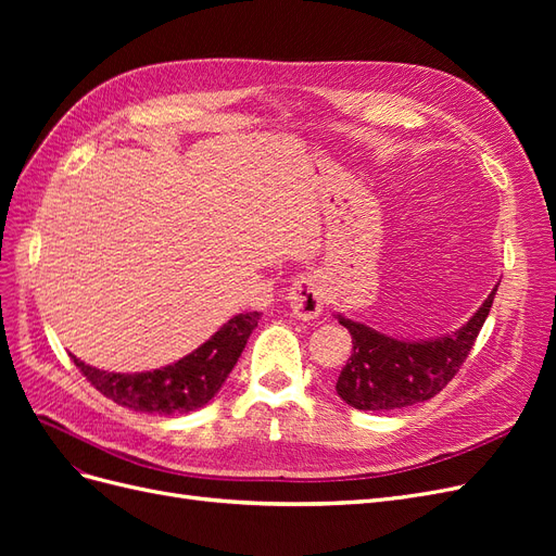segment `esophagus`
Listing matches in <instances>:
<instances>
[{"label":"esophagus","mask_w":556,"mask_h":556,"mask_svg":"<svg viewBox=\"0 0 556 556\" xmlns=\"http://www.w3.org/2000/svg\"><path fill=\"white\" fill-rule=\"evenodd\" d=\"M288 304L292 313L301 319H315L325 308V285L315 271L301 274L294 278L288 292Z\"/></svg>","instance_id":"34e87169"}]
</instances>
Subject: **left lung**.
Here are the masks:
<instances>
[{
	"label": "left lung",
	"mask_w": 556,
	"mask_h": 556,
	"mask_svg": "<svg viewBox=\"0 0 556 556\" xmlns=\"http://www.w3.org/2000/svg\"><path fill=\"white\" fill-rule=\"evenodd\" d=\"M496 290L498 282L464 327L435 339H394L339 313L336 319L352 336V355L336 380V394L357 410H394L429 401L457 376Z\"/></svg>",
	"instance_id": "left-lung-1"
}]
</instances>
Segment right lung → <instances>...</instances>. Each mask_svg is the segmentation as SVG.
<instances>
[{
	"label": "right lung",
	"instance_id": "add662e5",
	"mask_svg": "<svg viewBox=\"0 0 556 556\" xmlns=\"http://www.w3.org/2000/svg\"><path fill=\"white\" fill-rule=\"evenodd\" d=\"M257 323V311L233 315L190 355L155 371L113 374L72 357L80 374L117 406L150 415L192 413L220 392Z\"/></svg>",
	"mask_w": 556,
	"mask_h": 556
}]
</instances>
